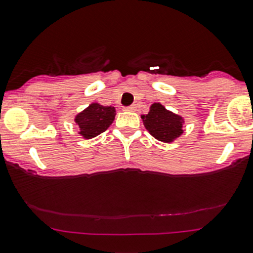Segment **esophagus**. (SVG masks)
I'll return each mask as SVG.
<instances>
[{
	"instance_id": "obj_1",
	"label": "esophagus",
	"mask_w": 253,
	"mask_h": 253,
	"mask_svg": "<svg viewBox=\"0 0 253 253\" xmlns=\"http://www.w3.org/2000/svg\"><path fill=\"white\" fill-rule=\"evenodd\" d=\"M125 110H127V111H136L137 110V105H131V106L126 107Z\"/></svg>"
}]
</instances>
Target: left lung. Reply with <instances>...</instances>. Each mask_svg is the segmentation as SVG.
I'll list each match as a JSON object with an SVG mask.
<instances>
[{
	"instance_id": "obj_1",
	"label": "left lung",
	"mask_w": 253,
	"mask_h": 253,
	"mask_svg": "<svg viewBox=\"0 0 253 253\" xmlns=\"http://www.w3.org/2000/svg\"><path fill=\"white\" fill-rule=\"evenodd\" d=\"M141 117L147 131L158 141L171 143L183 134V117L167 110L159 102L152 104L148 114Z\"/></svg>"
}]
</instances>
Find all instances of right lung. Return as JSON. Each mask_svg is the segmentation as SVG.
I'll return each instance as SVG.
<instances>
[{
    "instance_id": "right-lung-1",
    "label": "right lung",
    "mask_w": 253,
    "mask_h": 253,
    "mask_svg": "<svg viewBox=\"0 0 253 253\" xmlns=\"http://www.w3.org/2000/svg\"><path fill=\"white\" fill-rule=\"evenodd\" d=\"M116 110L112 106H102L92 102L75 116V124L79 126V134L85 139L94 138L106 131L114 122Z\"/></svg>"
}]
</instances>
